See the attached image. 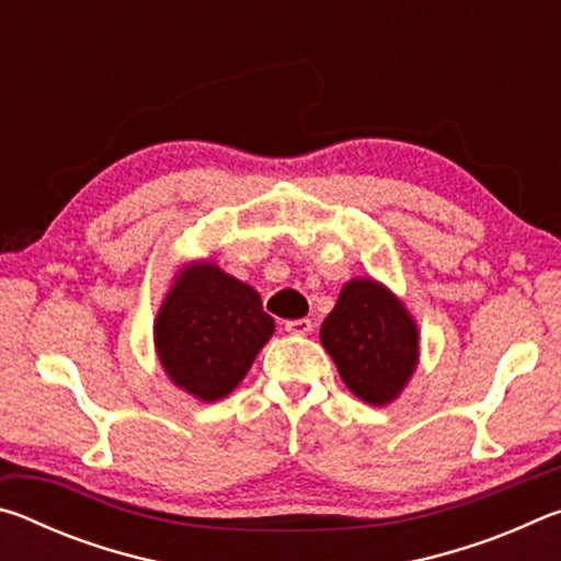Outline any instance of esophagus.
I'll return each instance as SVG.
<instances>
[{
  "label": "esophagus",
  "instance_id": "34e87169",
  "mask_svg": "<svg viewBox=\"0 0 561 561\" xmlns=\"http://www.w3.org/2000/svg\"><path fill=\"white\" fill-rule=\"evenodd\" d=\"M284 329H287L294 336H307L311 331V321L309 319H291L284 324Z\"/></svg>",
  "mask_w": 561,
  "mask_h": 561
}]
</instances>
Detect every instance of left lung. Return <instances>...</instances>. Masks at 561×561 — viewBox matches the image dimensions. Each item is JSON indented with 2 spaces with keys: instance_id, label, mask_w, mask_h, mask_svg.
<instances>
[{
  "instance_id": "1",
  "label": "left lung",
  "mask_w": 561,
  "mask_h": 561,
  "mask_svg": "<svg viewBox=\"0 0 561 561\" xmlns=\"http://www.w3.org/2000/svg\"><path fill=\"white\" fill-rule=\"evenodd\" d=\"M319 336L348 391L371 405L398 398L417 366L415 321L376 279L346 282Z\"/></svg>"
}]
</instances>
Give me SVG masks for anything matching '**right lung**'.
<instances>
[{"mask_svg":"<svg viewBox=\"0 0 561 561\" xmlns=\"http://www.w3.org/2000/svg\"><path fill=\"white\" fill-rule=\"evenodd\" d=\"M274 331L257 289L213 262L183 267L156 317V351L170 381L205 403L240 386Z\"/></svg>","mask_w":561,"mask_h":561,"instance_id":"obj_1","label":"right lung"}]
</instances>
